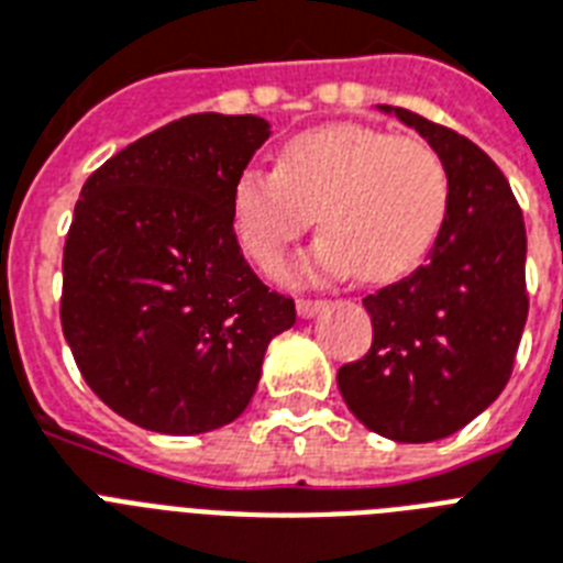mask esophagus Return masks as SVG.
<instances>
[{"label":"esophagus","instance_id":"esophagus-1","mask_svg":"<svg viewBox=\"0 0 563 563\" xmlns=\"http://www.w3.org/2000/svg\"><path fill=\"white\" fill-rule=\"evenodd\" d=\"M324 307H327V300H321V298H298V316L300 318L318 316V312H321Z\"/></svg>","mask_w":563,"mask_h":563}]
</instances>
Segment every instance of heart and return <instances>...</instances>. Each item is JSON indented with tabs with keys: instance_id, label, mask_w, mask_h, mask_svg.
Instances as JSON below:
<instances>
[{
	"instance_id": "1",
	"label": "heart",
	"mask_w": 563,
	"mask_h": 563,
	"mask_svg": "<svg viewBox=\"0 0 563 563\" xmlns=\"http://www.w3.org/2000/svg\"><path fill=\"white\" fill-rule=\"evenodd\" d=\"M312 212L324 236L300 272L397 280L427 260L444 228L450 172L420 136L321 125L291 136L277 169L247 166L230 189L239 245L263 272L283 263Z\"/></svg>"
}]
</instances>
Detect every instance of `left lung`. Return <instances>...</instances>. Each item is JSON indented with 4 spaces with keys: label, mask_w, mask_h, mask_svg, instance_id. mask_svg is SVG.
Masks as SVG:
<instances>
[{
    "label": "left lung",
    "mask_w": 563,
    "mask_h": 563,
    "mask_svg": "<svg viewBox=\"0 0 563 563\" xmlns=\"http://www.w3.org/2000/svg\"><path fill=\"white\" fill-rule=\"evenodd\" d=\"M383 110L444 157L450 212L427 263L362 300L374 342L339 368V391L368 429L423 444L459 432L506 388L529 316L526 224L479 145L406 108Z\"/></svg>",
    "instance_id": "1"
}]
</instances>
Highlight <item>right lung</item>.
<instances>
[{
  "instance_id": "1",
  "label": "right lung",
  "mask_w": 563,
  "mask_h": 563,
  "mask_svg": "<svg viewBox=\"0 0 563 563\" xmlns=\"http://www.w3.org/2000/svg\"><path fill=\"white\" fill-rule=\"evenodd\" d=\"M260 117L192 113L92 172L64 245L60 327L92 391L136 427L198 435L251 402L295 300L239 247L230 189Z\"/></svg>"
}]
</instances>
